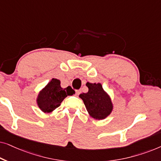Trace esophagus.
<instances>
[{"label":"esophagus","mask_w":161,"mask_h":161,"mask_svg":"<svg viewBox=\"0 0 161 161\" xmlns=\"http://www.w3.org/2000/svg\"><path fill=\"white\" fill-rule=\"evenodd\" d=\"M80 94V90H76V91H75V96L78 97V95Z\"/></svg>","instance_id":"obj_1"}]
</instances>
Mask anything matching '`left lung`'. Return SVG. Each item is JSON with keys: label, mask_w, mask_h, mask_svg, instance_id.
Masks as SVG:
<instances>
[{"label": "left lung", "mask_w": 161, "mask_h": 161, "mask_svg": "<svg viewBox=\"0 0 161 161\" xmlns=\"http://www.w3.org/2000/svg\"><path fill=\"white\" fill-rule=\"evenodd\" d=\"M89 89L87 93L80 94L79 97L83 101L88 113L95 119H103L111 114L113 104L108 94L103 89L100 83H86Z\"/></svg>", "instance_id": "obj_1"}]
</instances>
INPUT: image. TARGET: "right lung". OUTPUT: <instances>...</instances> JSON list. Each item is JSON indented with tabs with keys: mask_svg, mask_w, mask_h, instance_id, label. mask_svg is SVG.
Returning a JSON list of instances; mask_svg holds the SVG:
<instances>
[{
	"mask_svg": "<svg viewBox=\"0 0 161 161\" xmlns=\"http://www.w3.org/2000/svg\"><path fill=\"white\" fill-rule=\"evenodd\" d=\"M60 84V80L53 78L45 87L39 92L36 103L44 113H50L54 111L61 105L64 98L75 94V91L70 86L63 89Z\"/></svg>",
	"mask_w": 161,
	"mask_h": 161,
	"instance_id": "obj_1",
	"label": "right lung"
}]
</instances>
